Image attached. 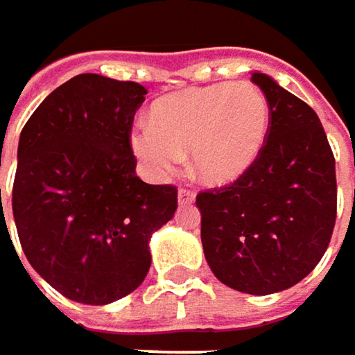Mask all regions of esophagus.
I'll use <instances>...</instances> for the list:
<instances>
[{
	"label": "esophagus",
	"mask_w": 355,
	"mask_h": 355,
	"mask_svg": "<svg viewBox=\"0 0 355 355\" xmlns=\"http://www.w3.org/2000/svg\"><path fill=\"white\" fill-rule=\"evenodd\" d=\"M195 201V193L189 189H178V205H189Z\"/></svg>",
	"instance_id": "1"
}]
</instances>
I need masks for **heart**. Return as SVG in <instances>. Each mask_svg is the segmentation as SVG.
Listing matches in <instances>:
<instances>
[{
    "mask_svg": "<svg viewBox=\"0 0 355 355\" xmlns=\"http://www.w3.org/2000/svg\"><path fill=\"white\" fill-rule=\"evenodd\" d=\"M271 123L265 94L252 84H214L158 98L150 123L131 129L129 144L152 178L171 175L189 152L193 177L222 187L259 160Z\"/></svg>",
    "mask_w": 355,
    "mask_h": 355,
    "instance_id": "heart-1",
    "label": "heart"
}]
</instances>
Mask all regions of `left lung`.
<instances>
[{
    "mask_svg": "<svg viewBox=\"0 0 355 355\" xmlns=\"http://www.w3.org/2000/svg\"><path fill=\"white\" fill-rule=\"evenodd\" d=\"M271 123L259 160L228 187L197 195L209 269L228 288L267 296L296 286L329 247L335 158L319 116L271 76L252 71Z\"/></svg>",
    "mask_w": 355,
    "mask_h": 355,
    "instance_id": "8db88e82",
    "label": "left lung"
}]
</instances>
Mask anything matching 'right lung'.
<instances>
[{"mask_svg": "<svg viewBox=\"0 0 355 355\" xmlns=\"http://www.w3.org/2000/svg\"><path fill=\"white\" fill-rule=\"evenodd\" d=\"M146 94L135 82L80 73L53 90L20 133L18 239L36 273L73 302L103 306L139 288L150 239L177 211L175 187L135 175L129 133Z\"/></svg>", "mask_w": 355, "mask_h": 355, "instance_id": "1", "label": "right lung"}]
</instances>
